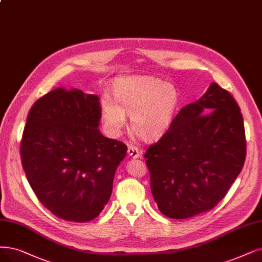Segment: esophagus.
<instances>
[{
	"mask_svg": "<svg viewBox=\"0 0 262 262\" xmlns=\"http://www.w3.org/2000/svg\"><path fill=\"white\" fill-rule=\"evenodd\" d=\"M128 154L130 157H132V158H139L141 155L140 149L137 147V146H133V145H130L128 147Z\"/></svg>",
	"mask_w": 262,
	"mask_h": 262,
	"instance_id": "34e87169",
	"label": "esophagus"
}]
</instances>
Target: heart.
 I'll list each match as a JSON object with an SVG mask.
<instances>
[{
  "label": "heart",
  "instance_id": "obj_1",
  "mask_svg": "<svg viewBox=\"0 0 262 262\" xmlns=\"http://www.w3.org/2000/svg\"><path fill=\"white\" fill-rule=\"evenodd\" d=\"M180 93L170 82L148 76H128L115 80L113 99L104 96L100 111L108 132L119 135L130 114L134 132L145 139L159 138L174 120Z\"/></svg>",
  "mask_w": 262,
  "mask_h": 262
}]
</instances>
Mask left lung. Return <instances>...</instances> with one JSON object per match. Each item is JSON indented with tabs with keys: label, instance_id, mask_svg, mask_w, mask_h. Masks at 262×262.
Listing matches in <instances>:
<instances>
[{
	"label": "left lung",
	"instance_id": "left-lung-1",
	"mask_svg": "<svg viewBox=\"0 0 262 262\" xmlns=\"http://www.w3.org/2000/svg\"><path fill=\"white\" fill-rule=\"evenodd\" d=\"M144 157L151 193L163 215L185 219L212 210L245 161V130L237 103L212 82L200 99L180 111Z\"/></svg>",
	"mask_w": 262,
	"mask_h": 262
}]
</instances>
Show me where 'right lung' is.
Here are the masks:
<instances>
[{"label": "right lung", "instance_id": "obj_1", "mask_svg": "<svg viewBox=\"0 0 262 262\" xmlns=\"http://www.w3.org/2000/svg\"><path fill=\"white\" fill-rule=\"evenodd\" d=\"M100 99L79 89L57 88L31 107L20 155L37 199L59 218L85 223L110 200L127 154L122 142L100 132Z\"/></svg>", "mask_w": 262, "mask_h": 262}]
</instances>
